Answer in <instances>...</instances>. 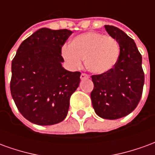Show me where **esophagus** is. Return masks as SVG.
<instances>
[{
	"mask_svg": "<svg viewBox=\"0 0 155 155\" xmlns=\"http://www.w3.org/2000/svg\"><path fill=\"white\" fill-rule=\"evenodd\" d=\"M88 78H89V75L87 74L82 73L81 74V80H84V79H88Z\"/></svg>",
	"mask_w": 155,
	"mask_h": 155,
	"instance_id": "esophagus-1",
	"label": "esophagus"
}]
</instances>
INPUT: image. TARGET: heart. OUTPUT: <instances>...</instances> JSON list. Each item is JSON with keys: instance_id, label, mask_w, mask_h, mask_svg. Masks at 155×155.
<instances>
[{"instance_id": "heart-1", "label": "heart", "mask_w": 155, "mask_h": 155, "mask_svg": "<svg viewBox=\"0 0 155 155\" xmlns=\"http://www.w3.org/2000/svg\"><path fill=\"white\" fill-rule=\"evenodd\" d=\"M117 41L110 35L88 31L74 36L70 45H64L61 54L71 70H78L84 59L85 67L95 74L110 71L119 56Z\"/></svg>"}]
</instances>
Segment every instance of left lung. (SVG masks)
Listing matches in <instances>:
<instances>
[{
	"mask_svg": "<svg viewBox=\"0 0 155 155\" xmlns=\"http://www.w3.org/2000/svg\"><path fill=\"white\" fill-rule=\"evenodd\" d=\"M104 28L120 45V56L110 71L91 76L94 90L91 98L97 115L116 120L137 107L143 92L144 74L142 56L133 39L113 25H104Z\"/></svg>",
	"mask_w": 155,
	"mask_h": 155,
	"instance_id": "1",
	"label": "left lung"
}]
</instances>
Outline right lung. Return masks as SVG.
Segmentation results:
<instances>
[{
	"label": "right lung",
	"instance_id": "right-lung-1",
	"mask_svg": "<svg viewBox=\"0 0 155 155\" xmlns=\"http://www.w3.org/2000/svg\"><path fill=\"white\" fill-rule=\"evenodd\" d=\"M71 31L41 28L19 46L12 63L11 93L25 119L39 125L63 121L81 72L62 66L61 51Z\"/></svg>",
	"mask_w": 155,
	"mask_h": 155
}]
</instances>
